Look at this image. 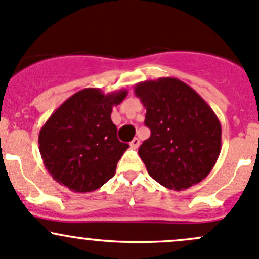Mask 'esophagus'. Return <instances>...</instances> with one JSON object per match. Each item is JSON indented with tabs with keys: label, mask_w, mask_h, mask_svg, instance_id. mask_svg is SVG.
<instances>
[{
	"label": "esophagus",
	"mask_w": 259,
	"mask_h": 259,
	"mask_svg": "<svg viewBox=\"0 0 259 259\" xmlns=\"http://www.w3.org/2000/svg\"><path fill=\"white\" fill-rule=\"evenodd\" d=\"M139 145H140V140L138 139V138H134V139L132 140V143H130V146H132V148H134V149L139 148Z\"/></svg>",
	"instance_id": "1"
}]
</instances>
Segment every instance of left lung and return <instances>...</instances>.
<instances>
[{"mask_svg": "<svg viewBox=\"0 0 259 259\" xmlns=\"http://www.w3.org/2000/svg\"><path fill=\"white\" fill-rule=\"evenodd\" d=\"M146 109L151 134L139 148L149 176L168 189L183 190L202 182L222 149L219 119L204 99L176 77L135 85Z\"/></svg>", "mask_w": 259, "mask_h": 259, "instance_id": "obj_1", "label": "left lung"}]
</instances>
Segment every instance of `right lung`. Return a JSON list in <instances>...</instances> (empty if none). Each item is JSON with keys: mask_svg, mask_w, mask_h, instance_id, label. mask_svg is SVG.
<instances>
[{"mask_svg": "<svg viewBox=\"0 0 259 259\" xmlns=\"http://www.w3.org/2000/svg\"><path fill=\"white\" fill-rule=\"evenodd\" d=\"M127 95L86 88L61 104L38 134V149L51 177L71 192L88 193L115 176L116 164L129 145L119 142L111 121L113 106Z\"/></svg>", "mask_w": 259, "mask_h": 259, "instance_id": "right-lung-1", "label": "right lung"}]
</instances>
